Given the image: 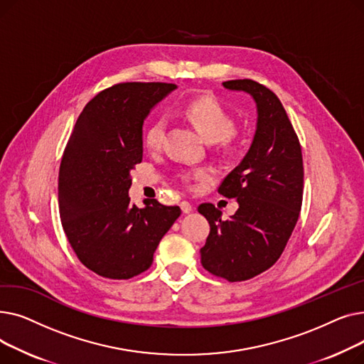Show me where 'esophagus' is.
<instances>
[{
	"mask_svg": "<svg viewBox=\"0 0 364 364\" xmlns=\"http://www.w3.org/2000/svg\"><path fill=\"white\" fill-rule=\"evenodd\" d=\"M180 206H181V211H183V214H190L193 211V206L190 205L187 200H183L181 203H180Z\"/></svg>",
	"mask_w": 364,
	"mask_h": 364,
	"instance_id": "34e87169",
	"label": "esophagus"
}]
</instances>
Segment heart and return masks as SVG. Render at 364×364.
<instances>
[{
  "mask_svg": "<svg viewBox=\"0 0 364 364\" xmlns=\"http://www.w3.org/2000/svg\"><path fill=\"white\" fill-rule=\"evenodd\" d=\"M183 114L193 124L200 136L208 141H227L233 131V119L224 106L213 95H200L188 100L183 106ZM165 121L158 118L151 121L144 131V144L149 149H158L162 144L165 134ZM196 172L195 177H200ZM190 176H186L188 178Z\"/></svg>",
  "mask_w": 364,
  "mask_h": 364,
  "instance_id": "1",
  "label": "heart"
}]
</instances>
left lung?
<instances>
[{
  "mask_svg": "<svg viewBox=\"0 0 364 364\" xmlns=\"http://www.w3.org/2000/svg\"><path fill=\"white\" fill-rule=\"evenodd\" d=\"M223 87L251 95L257 127L246 155L218 187L220 195L237 200L236 214L224 221L213 203L198 208L211 227L200 262L209 273L242 282L280 258L299 217L304 166L294 127L272 90L252 80L225 81Z\"/></svg>",
  "mask_w": 364,
  "mask_h": 364,
  "instance_id": "obj_1",
  "label": "left lung"
}]
</instances>
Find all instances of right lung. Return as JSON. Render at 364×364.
<instances>
[{"label":"right lung","instance_id":"1","mask_svg":"<svg viewBox=\"0 0 364 364\" xmlns=\"http://www.w3.org/2000/svg\"><path fill=\"white\" fill-rule=\"evenodd\" d=\"M177 85L124 82L87 103L75 124L59 172V211L80 261L102 277L131 279L180 217L178 206L151 199L131 205V171L143 159V124Z\"/></svg>","mask_w":364,"mask_h":364}]
</instances>
